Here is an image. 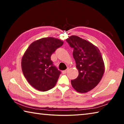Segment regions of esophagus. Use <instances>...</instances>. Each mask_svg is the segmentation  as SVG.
I'll return each instance as SVG.
<instances>
[{"mask_svg":"<svg viewBox=\"0 0 124 124\" xmlns=\"http://www.w3.org/2000/svg\"><path fill=\"white\" fill-rule=\"evenodd\" d=\"M68 69H67V70H64L63 71H62V73H63V74H66V73H67V72H68Z\"/></svg>","mask_w":124,"mask_h":124,"instance_id":"obj_1","label":"esophagus"}]
</instances>
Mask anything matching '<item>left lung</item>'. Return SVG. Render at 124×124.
I'll return each instance as SVG.
<instances>
[{
	"instance_id": "left-lung-1",
	"label": "left lung",
	"mask_w": 124,
	"mask_h": 124,
	"mask_svg": "<svg viewBox=\"0 0 124 124\" xmlns=\"http://www.w3.org/2000/svg\"><path fill=\"white\" fill-rule=\"evenodd\" d=\"M66 41L73 49V57L79 72L71 84L77 92H87L98 84L103 75L105 68L101 53L91 43L76 35L70 37Z\"/></svg>"
}]
</instances>
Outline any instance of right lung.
<instances>
[{
  "label": "right lung",
  "instance_id": "1",
  "mask_svg": "<svg viewBox=\"0 0 124 124\" xmlns=\"http://www.w3.org/2000/svg\"><path fill=\"white\" fill-rule=\"evenodd\" d=\"M63 44L61 40L43 38L33 42L24 52L21 61L22 72L35 89L46 91L56 84L61 72L53 64L51 56Z\"/></svg>",
  "mask_w": 124,
  "mask_h": 124
}]
</instances>
